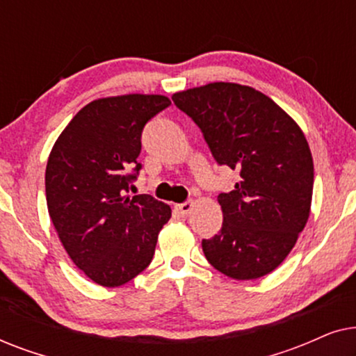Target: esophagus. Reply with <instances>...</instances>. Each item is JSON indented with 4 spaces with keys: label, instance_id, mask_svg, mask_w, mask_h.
Here are the masks:
<instances>
[{
    "label": "esophagus",
    "instance_id": "1",
    "mask_svg": "<svg viewBox=\"0 0 356 356\" xmlns=\"http://www.w3.org/2000/svg\"><path fill=\"white\" fill-rule=\"evenodd\" d=\"M175 209H177V212L181 217H188L189 213H191L193 209H194V202L193 201H186V202L177 204V206H175Z\"/></svg>",
    "mask_w": 356,
    "mask_h": 356
}]
</instances>
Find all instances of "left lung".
Masks as SVG:
<instances>
[{"label": "left lung", "instance_id": "1", "mask_svg": "<svg viewBox=\"0 0 356 356\" xmlns=\"http://www.w3.org/2000/svg\"><path fill=\"white\" fill-rule=\"evenodd\" d=\"M172 100L199 126L217 163L240 173L217 197L223 223L202 240L207 261L235 280L270 274L309 217L314 165L303 131L262 92L233 82L177 92Z\"/></svg>", "mask_w": 356, "mask_h": 356}]
</instances>
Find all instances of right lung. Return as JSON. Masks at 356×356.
<instances>
[{
	"mask_svg": "<svg viewBox=\"0 0 356 356\" xmlns=\"http://www.w3.org/2000/svg\"><path fill=\"white\" fill-rule=\"evenodd\" d=\"M170 104L165 95L97 99L77 111L48 157L53 225L72 262L102 286L124 285L140 274L172 217L170 206L149 194L128 196L143 167L144 126Z\"/></svg>",
	"mask_w": 356,
	"mask_h": 356,
	"instance_id": "right-lung-1",
	"label": "right lung"
}]
</instances>
